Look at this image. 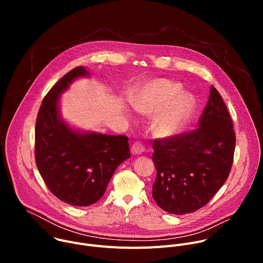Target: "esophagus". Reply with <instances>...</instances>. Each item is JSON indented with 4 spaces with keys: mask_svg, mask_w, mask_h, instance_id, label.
I'll use <instances>...</instances> for the list:
<instances>
[{
    "mask_svg": "<svg viewBox=\"0 0 263 263\" xmlns=\"http://www.w3.org/2000/svg\"><path fill=\"white\" fill-rule=\"evenodd\" d=\"M144 151V144L140 141H136L131 146V153L133 155H140Z\"/></svg>",
    "mask_w": 263,
    "mask_h": 263,
    "instance_id": "1",
    "label": "esophagus"
}]
</instances>
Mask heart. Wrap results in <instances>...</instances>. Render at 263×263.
<instances>
[{
    "label": "heart",
    "instance_id": "obj_1",
    "mask_svg": "<svg viewBox=\"0 0 263 263\" xmlns=\"http://www.w3.org/2000/svg\"><path fill=\"white\" fill-rule=\"evenodd\" d=\"M180 90L179 83L156 79L143 85L132 99V106L137 112L157 114L153 131L159 138H171L180 133L193 115L194 96Z\"/></svg>",
    "mask_w": 263,
    "mask_h": 263
}]
</instances>
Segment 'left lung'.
Here are the masks:
<instances>
[{
    "mask_svg": "<svg viewBox=\"0 0 263 263\" xmlns=\"http://www.w3.org/2000/svg\"><path fill=\"white\" fill-rule=\"evenodd\" d=\"M157 177L153 198L172 214L205 206L226 182L233 162L235 133L221 96L211 86L199 128L153 143Z\"/></svg>",
    "mask_w": 263,
    "mask_h": 263,
    "instance_id": "8db88e82",
    "label": "left lung"
}]
</instances>
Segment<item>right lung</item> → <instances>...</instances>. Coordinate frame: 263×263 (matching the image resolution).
Masks as SVG:
<instances>
[{
  "label": "right lung",
  "mask_w": 263,
  "mask_h": 263,
  "mask_svg": "<svg viewBox=\"0 0 263 263\" xmlns=\"http://www.w3.org/2000/svg\"><path fill=\"white\" fill-rule=\"evenodd\" d=\"M89 76L84 66L64 74L45 97L35 127L37 168L51 193L72 206L98 202L117 167L130 158L127 136L79 130L61 117L60 96Z\"/></svg>",
  "instance_id": "right-lung-1"
}]
</instances>
